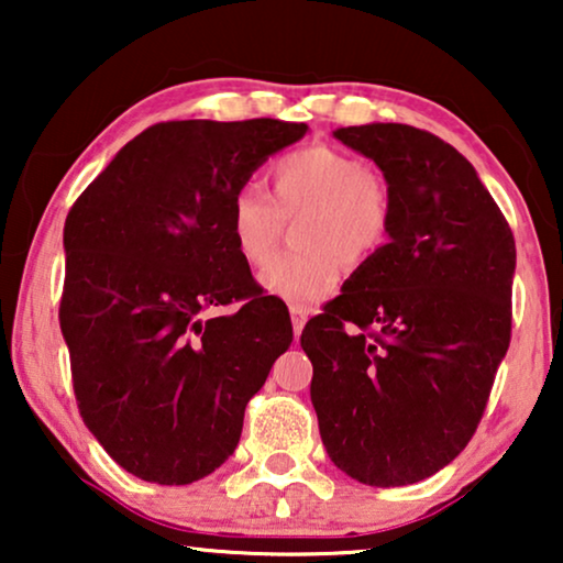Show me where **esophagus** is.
<instances>
[{"instance_id":"obj_1","label":"esophagus","mask_w":563,"mask_h":563,"mask_svg":"<svg viewBox=\"0 0 563 563\" xmlns=\"http://www.w3.org/2000/svg\"><path fill=\"white\" fill-rule=\"evenodd\" d=\"M289 312H291V328H295V338L299 341V335H302V328L307 322V310H302V307H297V305H291Z\"/></svg>"}]
</instances>
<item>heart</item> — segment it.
<instances>
[{"label": "heart", "instance_id": "obj_1", "mask_svg": "<svg viewBox=\"0 0 563 563\" xmlns=\"http://www.w3.org/2000/svg\"><path fill=\"white\" fill-rule=\"evenodd\" d=\"M272 199L245 184L230 199L228 230L245 264L266 266L284 222H297L302 251L261 274L268 295L314 305L333 295L345 264H364L391 233V189L382 172L325 143L284 153L268 166Z\"/></svg>", "mask_w": 563, "mask_h": 563}]
</instances>
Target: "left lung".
I'll list each match as a JSON object with an SVG mask.
<instances>
[{
	"label": "left lung",
	"instance_id": "left-lung-1",
	"mask_svg": "<svg viewBox=\"0 0 563 563\" xmlns=\"http://www.w3.org/2000/svg\"><path fill=\"white\" fill-rule=\"evenodd\" d=\"M382 168L391 233L307 322L310 397L333 464L405 487L472 441L512 330L515 238L474 166L428 130L338 128Z\"/></svg>",
	"mask_w": 563,
	"mask_h": 563
}]
</instances>
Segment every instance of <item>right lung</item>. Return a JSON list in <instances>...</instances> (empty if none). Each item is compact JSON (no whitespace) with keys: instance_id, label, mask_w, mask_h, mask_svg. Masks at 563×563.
<instances>
[{"instance_id":"1","label":"right lung","mask_w":563,"mask_h":563,"mask_svg":"<svg viewBox=\"0 0 563 563\" xmlns=\"http://www.w3.org/2000/svg\"><path fill=\"white\" fill-rule=\"evenodd\" d=\"M305 133L272 118L158 122L68 210L58 320L76 405L137 479L191 484L225 464L245 405L289 349V314L245 272L228 210ZM233 301V316L203 318Z\"/></svg>"}]
</instances>
